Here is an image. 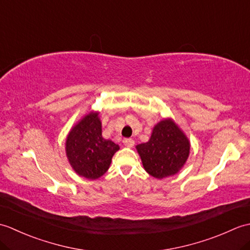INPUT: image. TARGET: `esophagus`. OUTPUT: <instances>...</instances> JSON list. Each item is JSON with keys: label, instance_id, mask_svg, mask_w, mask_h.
Wrapping results in <instances>:
<instances>
[{"label": "esophagus", "instance_id": "1", "mask_svg": "<svg viewBox=\"0 0 250 250\" xmlns=\"http://www.w3.org/2000/svg\"><path fill=\"white\" fill-rule=\"evenodd\" d=\"M124 145L125 146V147H133L134 146V141L132 140V139H125L124 140Z\"/></svg>", "mask_w": 250, "mask_h": 250}]
</instances>
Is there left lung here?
<instances>
[{"label":"left lung","mask_w":250,"mask_h":250,"mask_svg":"<svg viewBox=\"0 0 250 250\" xmlns=\"http://www.w3.org/2000/svg\"><path fill=\"white\" fill-rule=\"evenodd\" d=\"M135 148L145 171L162 179L183 168L190 153V141L172 118H164L153 126L149 141Z\"/></svg>","instance_id":"left-lung-1"}]
</instances>
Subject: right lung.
<instances>
[{
  "label": "right lung",
  "mask_w": 250,
  "mask_h": 250,
  "mask_svg": "<svg viewBox=\"0 0 250 250\" xmlns=\"http://www.w3.org/2000/svg\"><path fill=\"white\" fill-rule=\"evenodd\" d=\"M100 111L84 115L68 132L65 153L72 168L87 179H98L107 172L111 158L119 146L102 136Z\"/></svg>",
  "instance_id": "1"
}]
</instances>
